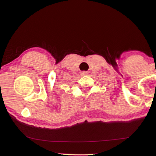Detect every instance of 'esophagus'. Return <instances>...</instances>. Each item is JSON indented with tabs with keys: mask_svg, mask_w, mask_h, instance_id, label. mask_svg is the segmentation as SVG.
<instances>
[{
	"mask_svg": "<svg viewBox=\"0 0 156 156\" xmlns=\"http://www.w3.org/2000/svg\"><path fill=\"white\" fill-rule=\"evenodd\" d=\"M80 73H81L82 76H84V75L87 74V72H86V71H83V72H81Z\"/></svg>",
	"mask_w": 156,
	"mask_h": 156,
	"instance_id": "34e87169",
	"label": "esophagus"
}]
</instances>
